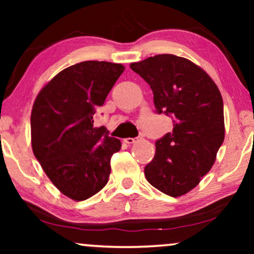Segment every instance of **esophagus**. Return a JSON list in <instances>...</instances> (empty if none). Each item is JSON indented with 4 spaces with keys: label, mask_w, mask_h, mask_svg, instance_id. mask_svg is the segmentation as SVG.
Instances as JSON below:
<instances>
[{
    "label": "esophagus",
    "mask_w": 254,
    "mask_h": 254,
    "mask_svg": "<svg viewBox=\"0 0 254 254\" xmlns=\"http://www.w3.org/2000/svg\"><path fill=\"white\" fill-rule=\"evenodd\" d=\"M140 138H141V136H137V137H127V138H125L124 142H125V143H127V144H131V143H135V142L140 140Z\"/></svg>",
    "instance_id": "esophagus-1"
}]
</instances>
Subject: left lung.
I'll return each mask as SVG.
<instances>
[{
	"mask_svg": "<svg viewBox=\"0 0 254 254\" xmlns=\"http://www.w3.org/2000/svg\"><path fill=\"white\" fill-rule=\"evenodd\" d=\"M150 85L156 112L173 130L156 141L144 175L155 189L177 197L193 190L213 166L224 140L223 99L213 79L192 61L158 54L130 64Z\"/></svg>",
	"mask_w": 254,
	"mask_h": 254,
	"instance_id": "1",
	"label": "left lung"
}]
</instances>
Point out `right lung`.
<instances>
[{
  "label": "right lung",
  "instance_id": "1",
  "mask_svg": "<svg viewBox=\"0 0 254 254\" xmlns=\"http://www.w3.org/2000/svg\"><path fill=\"white\" fill-rule=\"evenodd\" d=\"M124 70L119 64L79 62L59 72L33 104V154L55 187L72 200L89 199L109 182L111 157L121 142L104 127H93V114Z\"/></svg>",
  "mask_w": 254,
  "mask_h": 254
}]
</instances>
